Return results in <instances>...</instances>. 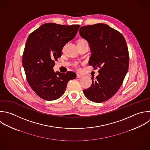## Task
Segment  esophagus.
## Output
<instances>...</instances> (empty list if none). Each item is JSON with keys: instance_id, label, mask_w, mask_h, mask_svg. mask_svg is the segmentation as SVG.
<instances>
[{"instance_id": "obj_1", "label": "esophagus", "mask_w": 150, "mask_h": 150, "mask_svg": "<svg viewBox=\"0 0 150 150\" xmlns=\"http://www.w3.org/2000/svg\"><path fill=\"white\" fill-rule=\"evenodd\" d=\"M83 77V76H82V75H80V74H77V79L81 78V77Z\"/></svg>"}]
</instances>
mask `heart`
I'll return each instance as SVG.
<instances>
[{
    "mask_svg": "<svg viewBox=\"0 0 150 150\" xmlns=\"http://www.w3.org/2000/svg\"><path fill=\"white\" fill-rule=\"evenodd\" d=\"M81 40H79V41H81ZM73 66L76 68V69H80V64H79V63H74V64H73Z\"/></svg>",
    "mask_w": 150,
    "mask_h": 150,
    "instance_id": "b5f03b06",
    "label": "heart"
}]
</instances>
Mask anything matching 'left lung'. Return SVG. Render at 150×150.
<instances>
[{
  "instance_id": "1",
  "label": "left lung",
  "mask_w": 150,
  "mask_h": 150,
  "mask_svg": "<svg viewBox=\"0 0 150 150\" xmlns=\"http://www.w3.org/2000/svg\"><path fill=\"white\" fill-rule=\"evenodd\" d=\"M80 36L89 43L91 56L89 65L100 68L98 76L84 90L90 101L102 103L111 98L121 86L129 66V53L125 40L118 31L103 23L84 26Z\"/></svg>"
}]
</instances>
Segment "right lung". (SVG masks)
Segmentation results:
<instances>
[{
    "mask_svg": "<svg viewBox=\"0 0 150 150\" xmlns=\"http://www.w3.org/2000/svg\"><path fill=\"white\" fill-rule=\"evenodd\" d=\"M80 26L45 23L29 36L22 64L29 86L42 99L51 101L60 98L69 81L76 79L74 72L54 73L53 67L54 61L61 57L63 47L75 38Z\"/></svg>",
    "mask_w": 150,
    "mask_h": 150,
    "instance_id": "right-lung-1",
    "label": "right lung"
}]
</instances>
